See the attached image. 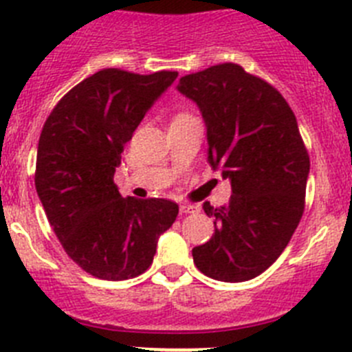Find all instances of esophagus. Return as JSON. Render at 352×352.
<instances>
[{
  "instance_id": "34e87169",
  "label": "esophagus",
  "mask_w": 352,
  "mask_h": 352,
  "mask_svg": "<svg viewBox=\"0 0 352 352\" xmlns=\"http://www.w3.org/2000/svg\"><path fill=\"white\" fill-rule=\"evenodd\" d=\"M199 211V206H195V204H182L179 206V213L186 214V213H197Z\"/></svg>"
}]
</instances>
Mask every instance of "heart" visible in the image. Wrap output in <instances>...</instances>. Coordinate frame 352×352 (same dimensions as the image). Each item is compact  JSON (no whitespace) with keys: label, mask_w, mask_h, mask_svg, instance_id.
<instances>
[{"label":"heart","mask_w":352,"mask_h":352,"mask_svg":"<svg viewBox=\"0 0 352 352\" xmlns=\"http://www.w3.org/2000/svg\"><path fill=\"white\" fill-rule=\"evenodd\" d=\"M179 116H186V114H179Z\"/></svg>","instance_id":"obj_1"}]
</instances>
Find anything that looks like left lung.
Returning a JSON list of instances; mask_svg holds the SVG:
<instances>
[{
  "instance_id": "1",
  "label": "left lung",
  "mask_w": 352,
  "mask_h": 352,
  "mask_svg": "<svg viewBox=\"0 0 352 352\" xmlns=\"http://www.w3.org/2000/svg\"><path fill=\"white\" fill-rule=\"evenodd\" d=\"M206 123L208 162L231 179L226 206L204 203L214 232L192 250L201 273L245 282L268 270L296 231L305 208L310 158L298 121L272 84L236 63L179 79Z\"/></svg>"
}]
</instances>
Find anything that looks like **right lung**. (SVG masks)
<instances>
[{
  "mask_svg": "<svg viewBox=\"0 0 352 352\" xmlns=\"http://www.w3.org/2000/svg\"><path fill=\"white\" fill-rule=\"evenodd\" d=\"M176 77L178 72L104 68L58 102L40 133V203L68 257L96 278L144 273L158 236L178 217L173 201L123 197L114 183L123 148Z\"/></svg>",
  "mask_w": 352,
  "mask_h": 352,
  "instance_id": "add662e5",
  "label": "right lung"
}]
</instances>
